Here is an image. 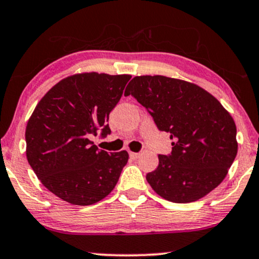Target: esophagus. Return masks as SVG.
Masks as SVG:
<instances>
[{"mask_svg":"<svg viewBox=\"0 0 259 259\" xmlns=\"http://www.w3.org/2000/svg\"><path fill=\"white\" fill-rule=\"evenodd\" d=\"M139 156H140V153H138V152H130V157L132 159H137Z\"/></svg>","mask_w":259,"mask_h":259,"instance_id":"obj_1","label":"esophagus"}]
</instances>
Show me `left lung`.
<instances>
[{
	"mask_svg": "<svg viewBox=\"0 0 259 259\" xmlns=\"http://www.w3.org/2000/svg\"><path fill=\"white\" fill-rule=\"evenodd\" d=\"M128 95L172 139L171 154H159L158 167L146 175L151 188L175 203L194 202L215 189L238 152L236 123L219 101L194 83L159 75L134 77Z\"/></svg>",
	"mask_w": 259,
	"mask_h": 259,
	"instance_id": "obj_1",
	"label": "left lung"
}]
</instances>
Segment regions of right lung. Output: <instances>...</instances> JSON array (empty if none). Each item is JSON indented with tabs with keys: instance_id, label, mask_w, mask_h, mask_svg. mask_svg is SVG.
I'll return each instance as SVG.
<instances>
[{
	"instance_id": "obj_1",
	"label": "right lung",
	"mask_w": 259,
	"mask_h": 259,
	"mask_svg": "<svg viewBox=\"0 0 259 259\" xmlns=\"http://www.w3.org/2000/svg\"><path fill=\"white\" fill-rule=\"evenodd\" d=\"M131 75L83 72L59 80L44 95L26 126V156L51 193L76 206L109 195L128 160L127 151L99 150L92 136L110 133L109 113Z\"/></svg>"
}]
</instances>
